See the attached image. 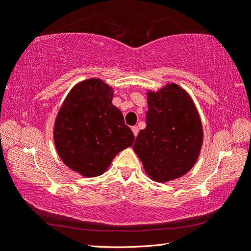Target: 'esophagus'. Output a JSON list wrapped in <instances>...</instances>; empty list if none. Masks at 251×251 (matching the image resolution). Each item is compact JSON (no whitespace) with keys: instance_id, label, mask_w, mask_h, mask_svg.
I'll return each instance as SVG.
<instances>
[{"instance_id":"esophagus-1","label":"esophagus","mask_w":251,"mask_h":251,"mask_svg":"<svg viewBox=\"0 0 251 251\" xmlns=\"http://www.w3.org/2000/svg\"><path fill=\"white\" fill-rule=\"evenodd\" d=\"M131 130H133L134 136L136 137V136L138 135V127L137 126H133V127H131Z\"/></svg>"}]
</instances>
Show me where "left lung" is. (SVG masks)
Segmentation results:
<instances>
[{"label":"left lung","instance_id":"1","mask_svg":"<svg viewBox=\"0 0 251 251\" xmlns=\"http://www.w3.org/2000/svg\"><path fill=\"white\" fill-rule=\"evenodd\" d=\"M146 96V128L136 137L134 151L151 179L175 180L194 167L201 154V116L192 97L176 83L147 90Z\"/></svg>","mask_w":251,"mask_h":251}]
</instances>
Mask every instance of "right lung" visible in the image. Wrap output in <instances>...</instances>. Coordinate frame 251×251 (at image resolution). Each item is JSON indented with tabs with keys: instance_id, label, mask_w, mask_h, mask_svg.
Segmentation results:
<instances>
[{
	"instance_id": "obj_1",
	"label": "right lung",
	"mask_w": 251,
	"mask_h": 251,
	"mask_svg": "<svg viewBox=\"0 0 251 251\" xmlns=\"http://www.w3.org/2000/svg\"><path fill=\"white\" fill-rule=\"evenodd\" d=\"M113 96L103 79H84L70 91L55 118L53 138L59 158L83 177L103 175L118 152L134 143Z\"/></svg>"
}]
</instances>
